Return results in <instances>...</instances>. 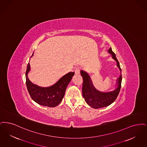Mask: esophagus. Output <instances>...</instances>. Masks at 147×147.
Instances as JSON below:
<instances>
[{"label": "esophagus", "instance_id": "1", "mask_svg": "<svg viewBox=\"0 0 147 147\" xmlns=\"http://www.w3.org/2000/svg\"><path fill=\"white\" fill-rule=\"evenodd\" d=\"M80 71H81V67H77L76 70H75V74H77V75L80 74Z\"/></svg>", "mask_w": 147, "mask_h": 147}]
</instances>
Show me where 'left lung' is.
Listing matches in <instances>:
<instances>
[{"mask_svg":"<svg viewBox=\"0 0 147 147\" xmlns=\"http://www.w3.org/2000/svg\"><path fill=\"white\" fill-rule=\"evenodd\" d=\"M109 53L111 54L113 59L117 62L118 67L121 71L120 64L116 57L115 53L112 51L111 48L109 49ZM81 75L83 78L82 96L88 105L94 109H99L108 107L116 100L119 94L121 87L122 75L118 78L117 87L114 91L103 93L96 90L93 87L90 77L86 72L81 71Z\"/></svg>","mask_w":147,"mask_h":147,"instance_id":"8db88e82","label":"left lung"}]
</instances>
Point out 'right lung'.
Listing matches in <instances>:
<instances>
[{
	"instance_id": "right-lung-1",
	"label": "right lung",
	"mask_w": 147,
	"mask_h": 147,
	"mask_svg": "<svg viewBox=\"0 0 147 147\" xmlns=\"http://www.w3.org/2000/svg\"><path fill=\"white\" fill-rule=\"evenodd\" d=\"M33 53L32 54L33 56ZM30 70V63L27 64L26 72V86L28 93L32 99L39 105L55 107L58 105L64 98L67 85L74 75V72H69L61 77L57 83L51 87L43 88L31 83L27 77Z\"/></svg>"
}]
</instances>
